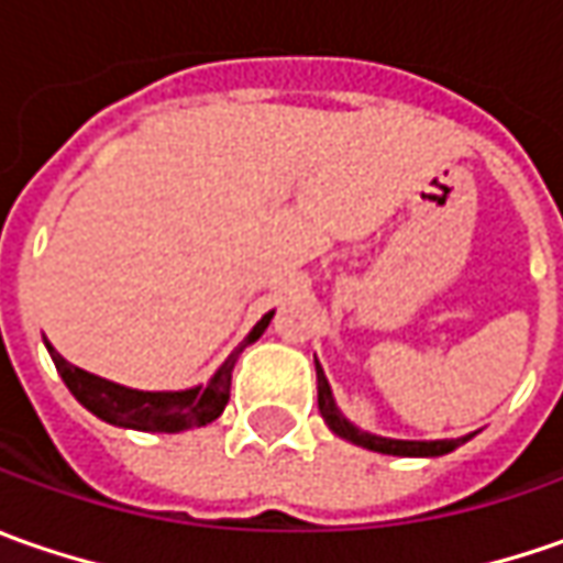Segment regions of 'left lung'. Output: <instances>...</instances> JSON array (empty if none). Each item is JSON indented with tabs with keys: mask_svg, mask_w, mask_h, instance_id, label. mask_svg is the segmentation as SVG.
<instances>
[{
	"mask_svg": "<svg viewBox=\"0 0 563 563\" xmlns=\"http://www.w3.org/2000/svg\"><path fill=\"white\" fill-rule=\"evenodd\" d=\"M314 371H318V408L320 417L327 420V427L342 437L345 442H352V445H361V449H371V452H379V455H396V457H439V455H449V452H455L457 445H464L471 437H461V439H389V437H377V433H367V430H361L355 427L349 417L342 415L340 405H336V398H333V389H330V383L323 377V367H320L318 361H314Z\"/></svg>",
	"mask_w": 563,
	"mask_h": 563,
	"instance_id": "left-lung-1",
	"label": "left lung"
}]
</instances>
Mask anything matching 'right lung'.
Segmentation results:
<instances>
[{"label": "right lung", "mask_w": 563, "mask_h": 563, "mask_svg": "<svg viewBox=\"0 0 563 563\" xmlns=\"http://www.w3.org/2000/svg\"><path fill=\"white\" fill-rule=\"evenodd\" d=\"M271 318H274V311H267L249 330V336L230 352V358L223 361L208 383L189 386V389H162V393L130 389V386H121L114 379L96 377V374L62 358L46 336H43V342H46L52 361H55V371L62 374L65 386L70 389V396L99 420H106L111 427H124V430H143V433H180V430L205 427V423H211L223 415L236 358L245 345H252L262 336Z\"/></svg>", "instance_id": "1"}]
</instances>
